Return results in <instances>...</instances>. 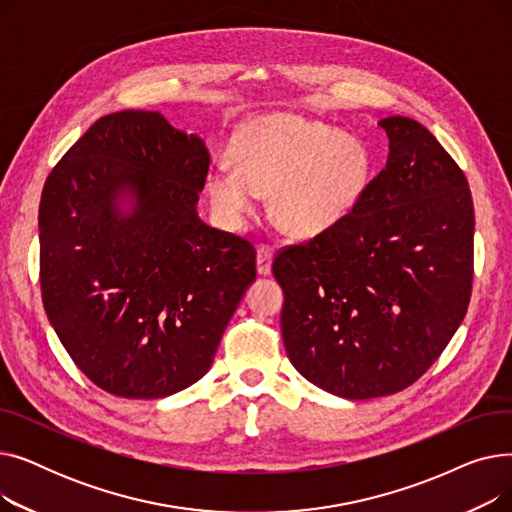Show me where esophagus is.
<instances>
[{"instance_id":"obj_1","label":"esophagus","mask_w":512,"mask_h":512,"mask_svg":"<svg viewBox=\"0 0 512 512\" xmlns=\"http://www.w3.org/2000/svg\"><path fill=\"white\" fill-rule=\"evenodd\" d=\"M272 259L274 253L270 247H259L257 249V274L259 276H270L272 274Z\"/></svg>"}]
</instances>
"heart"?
Here are the masks:
<instances>
[{
  "instance_id": "obj_1",
  "label": "heart",
  "mask_w": 512,
  "mask_h": 512,
  "mask_svg": "<svg viewBox=\"0 0 512 512\" xmlns=\"http://www.w3.org/2000/svg\"><path fill=\"white\" fill-rule=\"evenodd\" d=\"M232 159L205 176V193L224 226L245 228L263 195L292 234L315 236L351 218L371 180V155L355 134L292 114H265L240 126Z\"/></svg>"
}]
</instances>
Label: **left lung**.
Returning a JSON list of instances; mask_svg holds the SVG:
<instances>
[{
    "label": "left lung",
    "mask_w": 512,
    "mask_h": 512,
    "mask_svg": "<svg viewBox=\"0 0 512 512\" xmlns=\"http://www.w3.org/2000/svg\"><path fill=\"white\" fill-rule=\"evenodd\" d=\"M378 124L390 153L355 213L272 265L290 363L348 400L417 382L459 330L473 282L475 213L463 170L417 120Z\"/></svg>",
    "instance_id": "1"
}]
</instances>
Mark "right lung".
Wrapping results in <instances>:
<instances>
[{
  "label": "right lung",
  "instance_id": "1",
  "mask_svg": "<svg viewBox=\"0 0 512 512\" xmlns=\"http://www.w3.org/2000/svg\"><path fill=\"white\" fill-rule=\"evenodd\" d=\"M207 170L197 134L124 110L99 118L47 176L45 313L105 392L151 400L201 380L257 276L251 242L199 218Z\"/></svg>",
  "mask_w": 512,
  "mask_h": 512
}]
</instances>
